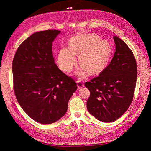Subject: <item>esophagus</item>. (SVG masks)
<instances>
[{
  "label": "esophagus",
  "instance_id": "1",
  "mask_svg": "<svg viewBox=\"0 0 151 151\" xmlns=\"http://www.w3.org/2000/svg\"><path fill=\"white\" fill-rule=\"evenodd\" d=\"M77 88H78L79 89L84 86V82L83 81H82L81 80H77Z\"/></svg>",
  "mask_w": 151,
  "mask_h": 151
}]
</instances>
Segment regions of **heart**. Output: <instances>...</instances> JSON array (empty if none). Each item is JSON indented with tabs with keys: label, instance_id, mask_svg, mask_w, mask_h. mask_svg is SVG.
<instances>
[{
	"label": "heart",
	"instance_id": "heart-1",
	"mask_svg": "<svg viewBox=\"0 0 151 151\" xmlns=\"http://www.w3.org/2000/svg\"><path fill=\"white\" fill-rule=\"evenodd\" d=\"M76 55H79V62L82 65L76 75L84 78L88 72L96 74L104 69L110 57L111 47L106 40H99L94 34L74 36L69 47H63L58 54L57 63L61 70L66 72L72 70L76 62Z\"/></svg>",
	"mask_w": 151,
	"mask_h": 151
}]
</instances>
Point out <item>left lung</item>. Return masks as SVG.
<instances>
[{
  "label": "left lung",
  "mask_w": 151,
  "mask_h": 151,
  "mask_svg": "<svg viewBox=\"0 0 151 151\" xmlns=\"http://www.w3.org/2000/svg\"><path fill=\"white\" fill-rule=\"evenodd\" d=\"M113 40L116 50L112 60L98 76L85 83L90 91L88 110L104 122L116 120L129 108L137 77L133 52L120 38L115 36Z\"/></svg>",
  "instance_id": "8db88e82"
}]
</instances>
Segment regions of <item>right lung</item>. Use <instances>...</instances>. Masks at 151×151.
<instances>
[{"instance_id":"obj_1","label":"right lung","mask_w":151,"mask_h":151,"mask_svg":"<svg viewBox=\"0 0 151 151\" xmlns=\"http://www.w3.org/2000/svg\"><path fill=\"white\" fill-rule=\"evenodd\" d=\"M60 31L36 32L18 47L12 62L13 88L17 101L32 119L42 124L58 120L67 111L76 82L59 69L52 43Z\"/></svg>"}]
</instances>
